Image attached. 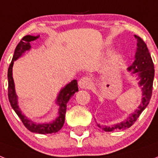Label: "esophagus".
<instances>
[{
    "instance_id": "1",
    "label": "esophagus",
    "mask_w": 158,
    "mask_h": 158,
    "mask_svg": "<svg viewBox=\"0 0 158 158\" xmlns=\"http://www.w3.org/2000/svg\"><path fill=\"white\" fill-rule=\"evenodd\" d=\"M90 84H91V81L90 78L88 77H83L78 81V85L81 89H86L90 86Z\"/></svg>"
}]
</instances>
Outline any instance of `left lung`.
Here are the masks:
<instances>
[{
  "mask_svg": "<svg viewBox=\"0 0 158 158\" xmlns=\"http://www.w3.org/2000/svg\"><path fill=\"white\" fill-rule=\"evenodd\" d=\"M137 39V51L135 53V60L128 71L139 77V85L142 87V102L134 113L124 121L116 123L112 126H102L97 124L99 128L106 132H112L118 129H125L130 128L138 119L141 113L149 104L152 92V84L154 78V65L151 55L149 53L147 44L141 38L134 35Z\"/></svg>",
  "mask_w": 158,
  "mask_h": 158,
  "instance_id": "left-lung-1",
  "label": "left lung"
}]
</instances>
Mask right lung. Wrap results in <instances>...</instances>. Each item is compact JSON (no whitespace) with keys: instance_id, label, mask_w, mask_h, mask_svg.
I'll return each instance as SVG.
<instances>
[{"instance_id":"right-lung-1","label":"right lung","mask_w":158,"mask_h":158,"mask_svg":"<svg viewBox=\"0 0 158 158\" xmlns=\"http://www.w3.org/2000/svg\"><path fill=\"white\" fill-rule=\"evenodd\" d=\"M39 37H40V35L39 36L26 35L20 40V42L18 44L15 48L13 58H12L9 69H8V74H7V77H8V98H9V101L11 107L13 108L15 112L17 114V115L19 116V118L21 119L22 123H24V125L26 127L27 129H29V131L33 132V133H37V134H52V133H57L59 131L64 124L67 104L71 97L77 91H78L77 81H72L70 83L66 85L59 91L57 96V100H56V103L59 106L58 116L52 122L44 123H35L34 121L29 119L26 116L22 114L21 110H19V106H18V97H17L15 90V83L13 77H12V68H13L15 61L21 57L22 54L25 51H28L31 48V45L29 43L37 40Z\"/></svg>"}]
</instances>
